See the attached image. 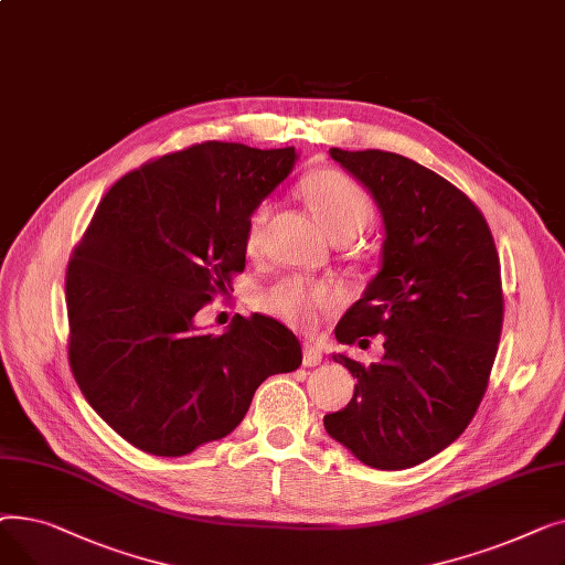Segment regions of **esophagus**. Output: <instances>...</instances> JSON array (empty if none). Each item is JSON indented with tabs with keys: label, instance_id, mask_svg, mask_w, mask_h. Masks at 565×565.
<instances>
[{
	"label": "esophagus",
	"instance_id": "obj_1",
	"mask_svg": "<svg viewBox=\"0 0 565 565\" xmlns=\"http://www.w3.org/2000/svg\"><path fill=\"white\" fill-rule=\"evenodd\" d=\"M320 362H322L320 348L313 345V343H305V348H302V364L305 366H318Z\"/></svg>",
	"mask_w": 565,
	"mask_h": 565
}]
</instances>
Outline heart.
Here are the masks:
<instances>
[{"mask_svg": "<svg viewBox=\"0 0 565 565\" xmlns=\"http://www.w3.org/2000/svg\"><path fill=\"white\" fill-rule=\"evenodd\" d=\"M302 194L334 243L354 241L375 217L371 196L350 175L337 169L311 171L302 181ZM270 215L273 203L267 199L258 201L249 211L245 222L247 252H256L260 247L263 231ZM334 300L337 295L330 284L305 277H286L260 292V307L298 330L316 328L318 316L334 307Z\"/></svg>", "mask_w": 565, "mask_h": 565, "instance_id": "1", "label": "heart"}]
</instances>
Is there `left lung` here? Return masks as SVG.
Masks as SVG:
<instances>
[{
  "label": "left lung",
  "mask_w": 565,
  "mask_h": 565,
  "mask_svg": "<svg viewBox=\"0 0 565 565\" xmlns=\"http://www.w3.org/2000/svg\"><path fill=\"white\" fill-rule=\"evenodd\" d=\"M330 156L384 222L380 273L334 334L362 348L382 334L384 358L332 354L358 384L322 424L364 465L407 469L447 449L481 405L503 322L499 256L483 213L447 178L373 148Z\"/></svg>",
  "instance_id": "left-lung-1"
}]
</instances>
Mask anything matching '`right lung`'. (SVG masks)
Returning <instances> with one entry per match:
<instances>
[{"mask_svg":"<svg viewBox=\"0 0 565 565\" xmlns=\"http://www.w3.org/2000/svg\"><path fill=\"white\" fill-rule=\"evenodd\" d=\"M295 146L203 141L126 173L66 270L68 360L98 417L139 451L185 456L245 419L265 377L302 364L286 324L199 311L245 270L252 207L290 173Z\"/></svg>","mask_w":565,"mask_h":565,"instance_id":"obj_1","label":"right lung"}]
</instances>
